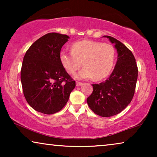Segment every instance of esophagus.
Returning a JSON list of instances; mask_svg holds the SVG:
<instances>
[{
	"label": "esophagus",
	"mask_w": 157,
	"mask_h": 157,
	"mask_svg": "<svg viewBox=\"0 0 157 157\" xmlns=\"http://www.w3.org/2000/svg\"><path fill=\"white\" fill-rule=\"evenodd\" d=\"M83 85V83L81 82H78V81H77L76 82V86H80Z\"/></svg>",
	"instance_id": "34e87169"
}]
</instances>
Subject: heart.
Segmentation results:
<instances>
[{
    "instance_id": "obj_1",
    "label": "heart",
    "mask_w": 157,
    "mask_h": 157,
    "mask_svg": "<svg viewBox=\"0 0 157 157\" xmlns=\"http://www.w3.org/2000/svg\"><path fill=\"white\" fill-rule=\"evenodd\" d=\"M115 57L112 45L91 40L74 42L71 51H61L59 53L60 62L69 74H75L83 63L84 68L75 75L78 79L106 78L113 69Z\"/></svg>"
}]
</instances>
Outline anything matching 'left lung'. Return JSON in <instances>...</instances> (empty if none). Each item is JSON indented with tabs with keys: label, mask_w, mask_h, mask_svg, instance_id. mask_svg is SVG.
Masks as SVG:
<instances>
[{
	"label": "left lung",
	"mask_w": 157,
	"mask_h": 157,
	"mask_svg": "<svg viewBox=\"0 0 157 157\" xmlns=\"http://www.w3.org/2000/svg\"><path fill=\"white\" fill-rule=\"evenodd\" d=\"M118 53L117 61L111 76L98 84H92L93 92L87 98L89 108L96 114L109 117L121 112L130 104L134 95L138 68L132 51L125 45L109 36Z\"/></svg>",
	"instance_id": "left-lung-1"
}]
</instances>
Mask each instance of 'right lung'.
Here are the masks:
<instances>
[{
	"instance_id": "1",
	"label": "right lung",
	"mask_w": 157,
	"mask_h": 157,
	"mask_svg": "<svg viewBox=\"0 0 157 157\" xmlns=\"http://www.w3.org/2000/svg\"><path fill=\"white\" fill-rule=\"evenodd\" d=\"M69 36L49 33L30 46L21 71L23 91L33 109L45 114L61 111L76 86L59 60L62 46Z\"/></svg>"
}]
</instances>
